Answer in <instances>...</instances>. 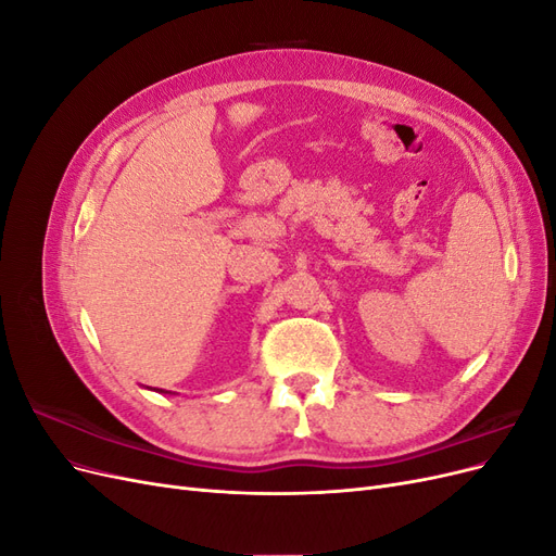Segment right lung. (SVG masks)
Segmentation results:
<instances>
[{"instance_id":"right-lung-1","label":"right lung","mask_w":556,"mask_h":556,"mask_svg":"<svg viewBox=\"0 0 556 556\" xmlns=\"http://www.w3.org/2000/svg\"><path fill=\"white\" fill-rule=\"evenodd\" d=\"M160 392H162V390H160Z\"/></svg>"}]
</instances>
